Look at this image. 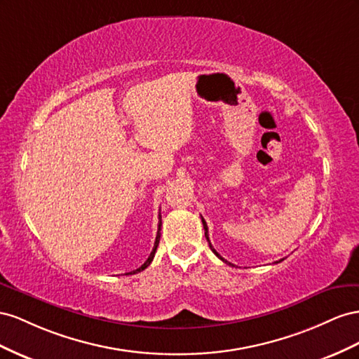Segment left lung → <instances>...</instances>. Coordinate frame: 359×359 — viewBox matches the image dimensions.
Segmentation results:
<instances>
[{
	"label": "left lung",
	"mask_w": 359,
	"mask_h": 359,
	"mask_svg": "<svg viewBox=\"0 0 359 359\" xmlns=\"http://www.w3.org/2000/svg\"><path fill=\"white\" fill-rule=\"evenodd\" d=\"M201 222H203V227H204V236H206V239H208V242H209V247H210V250L213 251V254H215V255H217V257H218V259H221V260H222L224 263H227V264H231V263H229V262H227V260H225V259H222V257H221V255H219V254L217 252V250H215V248L212 247V243H210V241H209V233H208V224H206V221H204V218H203V217H201ZM280 262H283V260H280ZM276 263H278V262H276ZM231 266H233V264H231Z\"/></svg>",
	"instance_id": "obj_1"
}]
</instances>
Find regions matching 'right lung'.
<instances>
[{
    "instance_id": "right-lung-1",
    "label": "right lung",
    "mask_w": 359,
    "mask_h": 359,
    "mask_svg": "<svg viewBox=\"0 0 359 359\" xmlns=\"http://www.w3.org/2000/svg\"><path fill=\"white\" fill-rule=\"evenodd\" d=\"M162 217H161V213H159V222H158V234H156V241H155V245H153V250H151V252H150V255H149V259L144 262V264H141L138 269H135V271H132V272H129V273H137V272H141V271H144L147 266L151 263V260H153V257H155V252H156V248H158V245H159V239H161V225H162V219H161Z\"/></svg>"
}]
</instances>
